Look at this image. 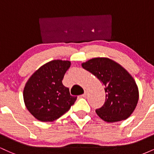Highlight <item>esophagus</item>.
Here are the masks:
<instances>
[{
  "label": "esophagus",
  "mask_w": 154,
  "mask_h": 154,
  "mask_svg": "<svg viewBox=\"0 0 154 154\" xmlns=\"http://www.w3.org/2000/svg\"><path fill=\"white\" fill-rule=\"evenodd\" d=\"M86 95H87V91H85V93H83V94H82V95H81V97H82V98H85Z\"/></svg>",
  "instance_id": "esophagus-1"
}]
</instances>
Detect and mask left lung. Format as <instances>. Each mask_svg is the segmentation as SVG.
Masks as SVG:
<instances>
[{"label":"left lung","instance_id":"obj_1","mask_svg":"<svg viewBox=\"0 0 154 154\" xmlns=\"http://www.w3.org/2000/svg\"><path fill=\"white\" fill-rule=\"evenodd\" d=\"M82 66L105 86V103L95 110L98 116L107 122L128 119L139 99L138 88L133 77L121 65L108 58L90 59L82 63Z\"/></svg>","mask_w":154,"mask_h":154}]
</instances>
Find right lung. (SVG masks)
Returning a JSON list of instances; mask_svg holds the SVG:
<instances>
[{
  "label": "right lung",
  "mask_w": 154,
  "mask_h": 154,
  "mask_svg": "<svg viewBox=\"0 0 154 154\" xmlns=\"http://www.w3.org/2000/svg\"><path fill=\"white\" fill-rule=\"evenodd\" d=\"M69 61L54 60L40 66L26 82L23 92L28 111L41 122H53L69 110L77 97L63 85Z\"/></svg>",
  "instance_id": "obj_1"
}]
</instances>
